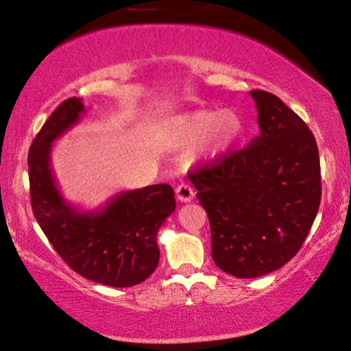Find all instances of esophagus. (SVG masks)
<instances>
[{
	"label": "esophagus",
	"instance_id": "1",
	"mask_svg": "<svg viewBox=\"0 0 351 351\" xmlns=\"http://www.w3.org/2000/svg\"><path fill=\"white\" fill-rule=\"evenodd\" d=\"M176 195H177V199L182 201V203H190V201L193 199L195 191H193V189H191V185L180 184L176 189Z\"/></svg>",
	"mask_w": 351,
	"mask_h": 351
}]
</instances>
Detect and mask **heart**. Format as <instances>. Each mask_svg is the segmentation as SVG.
Listing matches in <instances>:
<instances>
[{
    "label": "heart",
    "instance_id": "b5f03b06",
    "mask_svg": "<svg viewBox=\"0 0 351 351\" xmlns=\"http://www.w3.org/2000/svg\"><path fill=\"white\" fill-rule=\"evenodd\" d=\"M158 131L171 148L180 150L201 142L206 156L217 158L246 137L247 119L233 108L195 110L166 118Z\"/></svg>",
    "mask_w": 351,
    "mask_h": 351
}]
</instances>
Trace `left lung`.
I'll return each instance as SVG.
<instances>
[{"instance_id": "left-lung-1", "label": "left lung", "mask_w": 351, "mask_h": 351, "mask_svg": "<svg viewBox=\"0 0 351 351\" xmlns=\"http://www.w3.org/2000/svg\"><path fill=\"white\" fill-rule=\"evenodd\" d=\"M261 128L243 150L190 172L208 213L220 270L257 278L299 252L318 214L321 167L315 136L299 114L265 90H251Z\"/></svg>"}]
</instances>
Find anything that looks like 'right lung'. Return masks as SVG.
Here are the masks:
<instances>
[{
  "label": "right lung",
  "instance_id": "right-lung-1",
  "mask_svg": "<svg viewBox=\"0 0 351 351\" xmlns=\"http://www.w3.org/2000/svg\"><path fill=\"white\" fill-rule=\"evenodd\" d=\"M84 113L83 100L66 99L57 107L28 152L32 209L36 222L71 270L94 282L131 287L156 270V234L174 213V190L148 185L114 195L94 210L64 198L51 166L52 145Z\"/></svg>",
  "mask_w": 351,
  "mask_h": 351
}]
</instances>
